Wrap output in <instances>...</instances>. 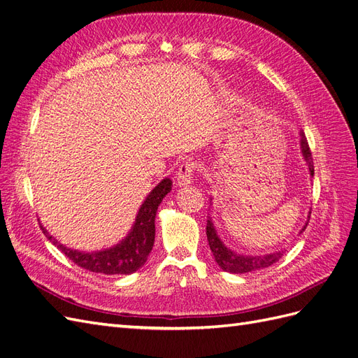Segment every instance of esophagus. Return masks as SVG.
I'll return each mask as SVG.
<instances>
[{
    "instance_id": "1",
    "label": "esophagus",
    "mask_w": 358,
    "mask_h": 358,
    "mask_svg": "<svg viewBox=\"0 0 358 358\" xmlns=\"http://www.w3.org/2000/svg\"><path fill=\"white\" fill-rule=\"evenodd\" d=\"M194 162L187 161L180 164L178 173H176V180L179 187H187L194 180Z\"/></svg>"
}]
</instances>
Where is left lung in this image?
Returning a JSON list of instances; mask_svg holds the SVG:
<instances>
[{
  "mask_svg": "<svg viewBox=\"0 0 358 358\" xmlns=\"http://www.w3.org/2000/svg\"><path fill=\"white\" fill-rule=\"evenodd\" d=\"M300 150H301L303 159H305L306 166L309 169V175L313 176L312 155H310V150H309L308 140H306L305 133H303V131H300ZM210 206H212V203H210ZM309 215H310V212H309ZM308 221H309V216H308ZM308 221H306L305 225H303V229L300 230V233L305 231ZM206 234H208L209 246H210V251L215 257V262L218 263V266L224 270V272H230V273H248V272H254V270L266 268L268 266L275 264L276 262H279V258L284 255V251H285V249H284V251L280 249V251H275V252L264 254V255L237 254V252L233 251V249L227 248L224 245V242L221 241V237L218 236V233H216L212 216H209V218H208V225H206Z\"/></svg>",
  "mask_w": 358,
  "mask_h": 358,
  "instance_id": "obj_1",
  "label": "left lung"
}]
</instances>
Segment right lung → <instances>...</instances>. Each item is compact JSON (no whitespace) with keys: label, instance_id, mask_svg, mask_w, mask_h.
<instances>
[{"label":"right lung","instance_id":"1","mask_svg":"<svg viewBox=\"0 0 358 358\" xmlns=\"http://www.w3.org/2000/svg\"><path fill=\"white\" fill-rule=\"evenodd\" d=\"M171 185L173 182L166 178L148 194V197L137 212L131 230L128 231L121 242L112 248L92 252L78 251V249L61 245L43 225L41 230L53 245L61 249L62 254H66V257H69L74 264L80 266L82 268L103 275H131L146 263L148 255L152 251L155 242V216L158 206L171 191Z\"/></svg>","mask_w":358,"mask_h":358}]
</instances>
